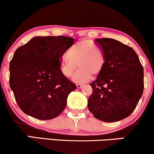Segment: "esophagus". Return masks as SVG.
I'll list each match as a JSON object with an SVG mask.
<instances>
[{"mask_svg":"<svg viewBox=\"0 0 154 154\" xmlns=\"http://www.w3.org/2000/svg\"><path fill=\"white\" fill-rule=\"evenodd\" d=\"M82 87H83V85H80V84H77V87L78 89H80Z\"/></svg>","mask_w":154,"mask_h":154,"instance_id":"esophagus-1","label":"esophagus"}]
</instances>
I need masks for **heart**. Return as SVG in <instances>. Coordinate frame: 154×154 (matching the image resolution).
<instances>
[{
    "label": "heart",
    "mask_w": 154,
    "mask_h": 154,
    "mask_svg": "<svg viewBox=\"0 0 154 154\" xmlns=\"http://www.w3.org/2000/svg\"><path fill=\"white\" fill-rule=\"evenodd\" d=\"M67 57L60 63V69L64 76L69 77L77 67L72 79L77 83L87 82L91 76L97 77L102 72L105 64L104 54L100 48L91 40H81L70 47Z\"/></svg>",
    "instance_id": "b5f03b06"
}]
</instances>
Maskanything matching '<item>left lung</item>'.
I'll list each match as a JSON object with an SVG mask.
<instances>
[{
    "mask_svg": "<svg viewBox=\"0 0 154 154\" xmlns=\"http://www.w3.org/2000/svg\"><path fill=\"white\" fill-rule=\"evenodd\" d=\"M95 42L104 54V69L90 84L87 106L95 118L115 122L129 116L143 94V68L131 47L112 38Z\"/></svg>",
    "mask_w": 154,
    "mask_h": 154,
    "instance_id": "left-lung-1",
    "label": "left lung"
}]
</instances>
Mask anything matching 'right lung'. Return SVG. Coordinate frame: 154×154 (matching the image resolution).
I'll return each instance as SVG.
<instances>
[{"label": "right lung", "mask_w": 154, "mask_h": 154, "mask_svg": "<svg viewBox=\"0 0 154 154\" xmlns=\"http://www.w3.org/2000/svg\"><path fill=\"white\" fill-rule=\"evenodd\" d=\"M65 36L34 37L15 50L10 63V87L28 115L49 120L60 115L77 87L63 75L61 58L74 44Z\"/></svg>", "instance_id": "1"}]
</instances>
